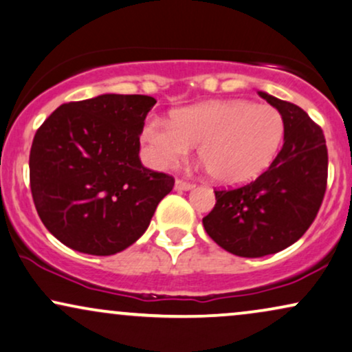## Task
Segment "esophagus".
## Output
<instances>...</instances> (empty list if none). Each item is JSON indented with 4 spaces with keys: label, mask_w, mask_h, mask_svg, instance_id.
I'll return each mask as SVG.
<instances>
[{
    "label": "esophagus",
    "mask_w": 352,
    "mask_h": 352,
    "mask_svg": "<svg viewBox=\"0 0 352 352\" xmlns=\"http://www.w3.org/2000/svg\"><path fill=\"white\" fill-rule=\"evenodd\" d=\"M190 188H193V184H190V182L182 180V179L175 180V190H190Z\"/></svg>",
    "instance_id": "obj_1"
}]
</instances>
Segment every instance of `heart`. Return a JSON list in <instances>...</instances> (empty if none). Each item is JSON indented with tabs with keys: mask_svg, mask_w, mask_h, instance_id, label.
<instances>
[{
	"mask_svg": "<svg viewBox=\"0 0 352 352\" xmlns=\"http://www.w3.org/2000/svg\"><path fill=\"white\" fill-rule=\"evenodd\" d=\"M286 123L273 105L214 100L186 107L172 122L148 118L141 130L151 164L167 168L199 144V159L216 182L240 185L263 173L278 154Z\"/></svg>",
	"mask_w": 352,
	"mask_h": 352,
	"instance_id": "b5f03b06",
	"label": "heart"
}]
</instances>
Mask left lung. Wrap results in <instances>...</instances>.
Listing matches in <instances>:
<instances>
[{
    "label": "left lung",
    "mask_w": 352,
    "mask_h": 352,
    "mask_svg": "<svg viewBox=\"0 0 352 352\" xmlns=\"http://www.w3.org/2000/svg\"><path fill=\"white\" fill-rule=\"evenodd\" d=\"M258 94L283 113V148L250 184L214 190V208L203 217L217 245L245 258L271 255L297 242L318 214L328 179L322 128L296 104Z\"/></svg>",
    "instance_id": "obj_1"
}]
</instances>
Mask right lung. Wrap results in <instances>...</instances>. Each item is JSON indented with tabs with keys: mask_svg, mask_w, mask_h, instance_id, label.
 <instances>
[{
	"mask_svg": "<svg viewBox=\"0 0 352 352\" xmlns=\"http://www.w3.org/2000/svg\"><path fill=\"white\" fill-rule=\"evenodd\" d=\"M149 96L104 94L60 105L40 124L29 155L30 191L43 226L66 247L113 255L148 229L172 175L140 161Z\"/></svg>",
	"mask_w": 352,
	"mask_h": 352,
	"instance_id": "1",
	"label": "right lung"
}]
</instances>
